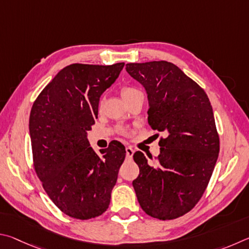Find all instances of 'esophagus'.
<instances>
[{
  "instance_id": "1",
  "label": "esophagus",
  "mask_w": 249,
  "mask_h": 249,
  "mask_svg": "<svg viewBox=\"0 0 249 249\" xmlns=\"http://www.w3.org/2000/svg\"><path fill=\"white\" fill-rule=\"evenodd\" d=\"M125 153H127V158L128 159H132L133 153H134V150L132 149L131 146H127V147H125Z\"/></svg>"
}]
</instances>
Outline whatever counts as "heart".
<instances>
[{
	"instance_id": "obj_1",
	"label": "heart",
	"mask_w": 249,
	"mask_h": 249,
	"mask_svg": "<svg viewBox=\"0 0 249 249\" xmlns=\"http://www.w3.org/2000/svg\"><path fill=\"white\" fill-rule=\"evenodd\" d=\"M139 93H141V91L138 89H136V87H131V86H124V87H122V89H121V95L124 100L129 99L130 97H132V96H134L136 94H139Z\"/></svg>"
}]
</instances>
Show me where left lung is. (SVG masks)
Segmentation results:
<instances>
[{
	"instance_id": "left-lung-1",
	"label": "left lung",
	"mask_w": 249,
	"mask_h": 249,
	"mask_svg": "<svg viewBox=\"0 0 249 249\" xmlns=\"http://www.w3.org/2000/svg\"><path fill=\"white\" fill-rule=\"evenodd\" d=\"M125 69L145 87L151 128L165 134L153 164L140 151L133 155L140 168L132 182L138 201L150 216L177 219L201 199L219 155L211 103L201 86L167 61L128 63Z\"/></svg>"
}]
</instances>
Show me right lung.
Instances as JSON below:
<instances>
[{"label": "right lung", "mask_w": 249, "mask_h": 249, "mask_svg": "<svg viewBox=\"0 0 249 249\" xmlns=\"http://www.w3.org/2000/svg\"><path fill=\"white\" fill-rule=\"evenodd\" d=\"M124 65L70 64L41 90L30 110L35 172L52 202L74 219L89 220L107 210L125 158L120 142L98 155L86 138L98 116L100 95Z\"/></svg>", "instance_id": "add662e5"}]
</instances>
